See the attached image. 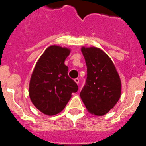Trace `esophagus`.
Here are the masks:
<instances>
[{"instance_id": "1", "label": "esophagus", "mask_w": 146, "mask_h": 146, "mask_svg": "<svg viewBox=\"0 0 146 146\" xmlns=\"http://www.w3.org/2000/svg\"><path fill=\"white\" fill-rule=\"evenodd\" d=\"M74 81H75V82H76V83L77 84H78V83H79V79H78V78H75V79H74Z\"/></svg>"}]
</instances>
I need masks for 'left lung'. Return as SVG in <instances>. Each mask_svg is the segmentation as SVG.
Listing matches in <instances>:
<instances>
[{
    "instance_id": "obj_1",
    "label": "left lung",
    "mask_w": 146,
    "mask_h": 146,
    "mask_svg": "<svg viewBox=\"0 0 146 146\" xmlns=\"http://www.w3.org/2000/svg\"><path fill=\"white\" fill-rule=\"evenodd\" d=\"M82 52L87 65V78L80 96L90 113L102 116L120 99V76L112 61L102 50L82 47Z\"/></svg>"
}]
</instances>
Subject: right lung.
I'll return each instance as SVG.
<instances>
[{"label":"right lung","instance_id":"1","mask_svg":"<svg viewBox=\"0 0 146 146\" xmlns=\"http://www.w3.org/2000/svg\"><path fill=\"white\" fill-rule=\"evenodd\" d=\"M70 49L57 45L48 47L37 61L29 83V97L36 108L45 115L62 111L78 90L77 84L70 78L64 61Z\"/></svg>","mask_w":146,"mask_h":146}]
</instances>
